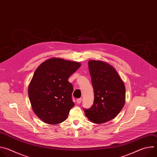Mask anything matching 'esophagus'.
Returning a JSON list of instances; mask_svg holds the SVG:
<instances>
[{
	"label": "esophagus",
	"mask_w": 157,
	"mask_h": 157,
	"mask_svg": "<svg viewBox=\"0 0 157 157\" xmlns=\"http://www.w3.org/2000/svg\"><path fill=\"white\" fill-rule=\"evenodd\" d=\"M81 101H82V98H78L76 99V102L78 104H80L81 102Z\"/></svg>",
	"instance_id": "obj_1"
}]
</instances>
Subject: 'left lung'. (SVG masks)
I'll return each mask as SVG.
<instances>
[{
  "label": "left lung",
  "instance_id": "8db88e82",
  "mask_svg": "<svg viewBox=\"0 0 157 157\" xmlns=\"http://www.w3.org/2000/svg\"><path fill=\"white\" fill-rule=\"evenodd\" d=\"M88 65L94 99L93 105L84 111L89 121L100 124L115 118L122 109L125 87L115 68L109 64L90 60Z\"/></svg>",
  "mask_w": 157,
  "mask_h": 157
}]
</instances>
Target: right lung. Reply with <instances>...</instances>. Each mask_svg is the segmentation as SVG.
<instances>
[{"mask_svg": "<svg viewBox=\"0 0 157 157\" xmlns=\"http://www.w3.org/2000/svg\"><path fill=\"white\" fill-rule=\"evenodd\" d=\"M81 66L78 62L53 58L42 63L29 86V97L35 114L44 122L64 121L74 107L73 84L68 79Z\"/></svg>", "mask_w": 157, "mask_h": 157, "instance_id": "right-lung-1", "label": "right lung"}]
</instances>
